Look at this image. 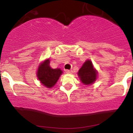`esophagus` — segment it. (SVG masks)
<instances>
[{"instance_id":"esophagus-1","label":"esophagus","mask_w":133,"mask_h":133,"mask_svg":"<svg viewBox=\"0 0 133 133\" xmlns=\"http://www.w3.org/2000/svg\"><path fill=\"white\" fill-rule=\"evenodd\" d=\"M65 73H68V74H71V73H73V71L69 70V69H66V70H65Z\"/></svg>"}]
</instances>
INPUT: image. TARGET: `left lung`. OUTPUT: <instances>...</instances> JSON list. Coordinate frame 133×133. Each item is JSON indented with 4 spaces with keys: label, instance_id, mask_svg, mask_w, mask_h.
Returning a JSON list of instances; mask_svg holds the SVG:
<instances>
[{
    "label": "left lung",
    "instance_id": "8db88e82",
    "mask_svg": "<svg viewBox=\"0 0 133 133\" xmlns=\"http://www.w3.org/2000/svg\"><path fill=\"white\" fill-rule=\"evenodd\" d=\"M97 71L94 68L91 60H87L78 73L82 82L85 85L93 84L97 78Z\"/></svg>",
    "mask_w": 133,
    "mask_h": 133
}]
</instances>
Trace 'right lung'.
Segmentation results:
<instances>
[{"label": "right lung", "instance_id": "obj_1", "mask_svg": "<svg viewBox=\"0 0 133 133\" xmlns=\"http://www.w3.org/2000/svg\"><path fill=\"white\" fill-rule=\"evenodd\" d=\"M49 59L45 60L39 65L37 76L42 85L51 88L54 86L63 73L60 68L53 69L50 66Z\"/></svg>", "mask_w": 133, "mask_h": 133}]
</instances>
